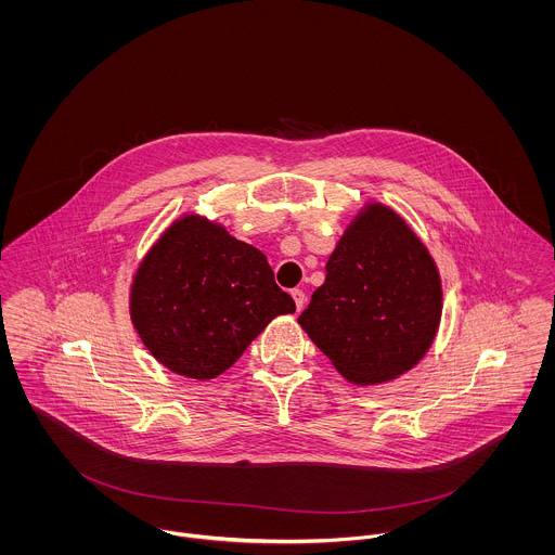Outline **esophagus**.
I'll return each mask as SVG.
<instances>
[{"label": "esophagus", "mask_w": 555, "mask_h": 555, "mask_svg": "<svg viewBox=\"0 0 555 555\" xmlns=\"http://www.w3.org/2000/svg\"><path fill=\"white\" fill-rule=\"evenodd\" d=\"M292 296H294V301H296V308L301 310V308H304V304H306V294H304L301 289H294V292H292Z\"/></svg>", "instance_id": "esophagus-1"}]
</instances>
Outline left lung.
<instances>
[{
  "mask_svg": "<svg viewBox=\"0 0 555 555\" xmlns=\"http://www.w3.org/2000/svg\"><path fill=\"white\" fill-rule=\"evenodd\" d=\"M299 325L346 380L380 384L412 370L441 319L433 257L388 207L370 205L330 256Z\"/></svg>",
  "mask_w": 555,
  "mask_h": 555,
  "instance_id": "8db88e82",
  "label": "left lung"
}]
</instances>
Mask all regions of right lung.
<instances>
[{
	"instance_id": "add662e5",
	"label": "right lung",
	"mask_w": 555,
	"mask_h": 555,
	"mask_svg": "<svg viewBox=\"0 0 555 555\" xmlns=\"http://www.w3.org/2000/svg\"><path fill=\"white\" fill-rule=\"evenodd\" d=\"M292 312L296 301L266 256L198 215L160 236L130 289L139 338L165 367L196 380L232 367L274 317Z\"/></svg>"
}]
</instances>
